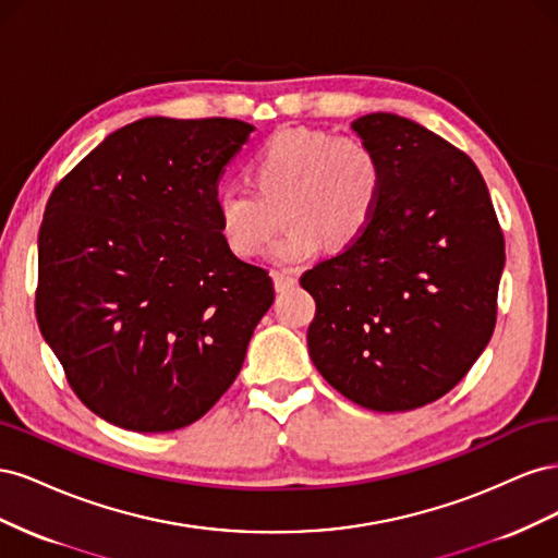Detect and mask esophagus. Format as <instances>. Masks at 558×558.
I'll return each mask as SVG.
<instances>
[{"mask_svg":"<svg viewBox=\"0 0 558 558\" xmlns=\"http://www.w3.org/2000/svg\"><path fill=\"white\" fill-rule=\"evenodd\" d=\"M272 281H275V289L281 293V291H289L293 289V286L298 283V279L289 272H281V269H272Z\"/></svg>","mask_w":558,"mask_h":558,"instance_id":"obj_1","label":"esophagus"}]
</instances>
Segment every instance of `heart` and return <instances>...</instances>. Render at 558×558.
Wrapping results in <instances>:
<instances>
[{"mask_svg": "<svg viewBox=\"0 0 558 558\" xmlns=\"http://www.w3.org/2000/svg\"><path fill=\"white\" fill-rule=\"evenodd\" d=\"M246 183L216 191V221L223 244L240 258H253L279 228L289 226L272 248V260L300 265L328 246L356 242L373 223L384 191L377 150L356 134L320 128H281L251 160Z\"/></svg>", "mask_w": 558, "mask_h": 558, "instance_id": "b5f03b06", "label": "heart"}]
</instances>
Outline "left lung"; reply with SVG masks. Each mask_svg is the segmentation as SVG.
Masks as SVG:
<instances>
[{
    "instance_id": "8db88e82",
    "label": "left lung",
    "mask_w": 558,
    "mask_h": 558,
    "mask_svg": "<svg viewBox=\"0 0 558 558\" xmlns=\"http://www.w3.org/2000/svg\"><path fill=\"white\" fill-rule=\"evenodd\" d=\"M351 128L384 191L361 238L300 277L316 302L310 356L361 408L408 412L449 393L492 340L505 240L463 150L396 113Z\"/></svg>"
}]
</instances>
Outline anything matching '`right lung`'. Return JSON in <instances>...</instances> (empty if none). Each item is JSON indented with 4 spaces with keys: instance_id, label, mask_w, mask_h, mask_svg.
<instances>
[{
    "instance_id": "obj_1",
    "label": "right lung",
    "mask_w": 558,
    "mask_h": 558,
    "mask_svg": "<svg viewBox=\"0 0 558 558\" xmlns=\"http://www.w3.org/2000/svg\"><path fill=\"white\" fill-rule=\"evenodd\" d=\"M253 125L142 118L48 197L37 320L90 412L137 433L205 416L275 302L267 269L218 234L214 197Z\"/></svg>"
}]
</instances>
